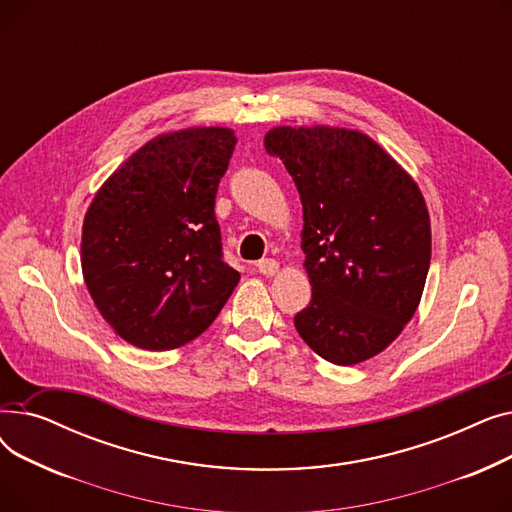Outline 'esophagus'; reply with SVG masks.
<instances>
[{
  "mask_svg": "<svg viewBox=\"0 0 512 512\" xmlns=\"http://www.w3.org/2000/svg\"><path fill=\"white\" fill-rule=\"evenodd\" d=\"M255 270L263 276H274L278 272V261L276 259H261L255 263Z\"/></svg>",
  "mask_w": 512,
  "mask_h": 512,
  "instance_id": "obj_1",
  "label": "esophagus"
}]
</instances>
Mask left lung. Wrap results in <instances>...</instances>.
<instances>
[{"label": "left lung", "instance_id": "1", "mask_svg": "<svg viewBox=\"0 0 512 512\" xmlns=\"http://www.w3.org/2000/svg\"><path fill=\"white\" fill-rule=\"evenodd\" d=\"M263 143L303 203L301 249L313 294L294 328L334 365L375 357L423 294L432 228L419 186L359 130L278 126Z\"/></svg>", "mask_w": 512, "mask_h": 512}]
</instances>
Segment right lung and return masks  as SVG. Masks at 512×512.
Returning <instances> with one entry per match:
<instances>
[{
	"label": "right lung",
	"mask_w": 512,
	"mask_h": 512,
	"mask_svg": "<svg viewBox=\"0 0 512 512\" xmlns=\"http://www.w3.org/2000/svg\"><path fill=\"white\" fill-rule=\"evenodd\" d=\"M236 145L230 128L159 134L103 182L83 224L80 265L95 307L145 351L205 332L240 274L224 261L215 195Z\"/></svg>",
	"instance_id": "right-lung-1"
}]
</instances>
